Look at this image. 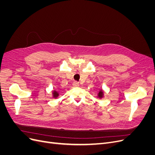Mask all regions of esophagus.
I'll list each match as a JSON object with an SVG mask.
<instances>
[{
    "mask_svg": "<svg viewBox=\"0 0 155 155\" xmlns=\"http://www.w3.org/2000/svg\"><path fill=\"white\" fill-rule=\"evenodd\" d=\"M79 85V83L78 81H74L73 83H72V85L74 87H78Z\"/></svg>",
    "mask_w": 155,
    "mask_h": 155,
    "instance_id": "1",
    "label": "esophagus"
}]
</instances>
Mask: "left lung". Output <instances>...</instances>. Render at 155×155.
<instances>
[{
  "mask_svg": "<svg viewBox=\"0 0 155 155\" xmlns=\"http://www.w3.org/2000/svg\"><path fill=\"white\" fill-rule=\"evenodd\" d=\"M97 98H99V99H102L103 97H104V91H103L102 88H100L99 92L97 93Z\"/></svg>",
  "mask_w": 155,
  "mask_h": 155,
  "instance_id": "8db88e82",
  "label": "left lung"
}]
</instances>
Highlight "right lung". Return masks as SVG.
I'll return each instance as SVG.
<instances>
[{
	"instance_id": "obj_1",
	"label": "right lung",
	"mask_w": 155,
	"mask_h": 155,
	"mask_svg": "<svg viewBox=\"0 0 155 155\" xmlns=\"http://www.w3.org/2000/svg\"><path fill=\"white\" fill-rule=\"evenodd\" d=\"M51 94H52V97H54L55 99V98L58 97V96H59V93L57 91L53 90L52 92H51Z\"/></svg>"
}]
</instances>
